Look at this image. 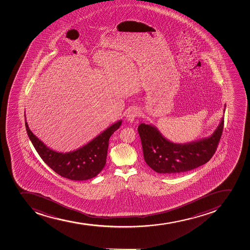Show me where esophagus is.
<instances>
[{
  "label": "esophagus",
  "mask_w": 250,
  "mask_h": 250,
  "mask_svg": "<svg viewBox=\"0 0 250 250\" xmlns=\"http://www.w3.org/2000/svg\"><path fill=\"white\" fill-rule=\"evenodd\" d=\"M139 116V112H138V109L135 107H132L128 110V112H126V119L128 122L133 123V121L135 120L136 117Z\"/></svg>",
  "instance_id": "1"
}]
</instances>
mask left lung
I'll return each mask as SVG.
<instances>
[{"mask_svg": "<svg viewBox=\"0 0 250 250\" xmlns=\"http://www.w3.org/2000/svg\"><path fill=\"white\" fill-rule=\"evenodd\" d=\"M226 104L224 106L225 112ZM224 118L211 135L186 143H175L165 138L156 126L142 123L138 128L146 163L164 175L190 171L202 166L214 155L224 128Z\"/></svg>", "mask_w": 250, "mask_h": 250, "instance_id": "left-lung-1", "label": "left lung"}]
</instances>
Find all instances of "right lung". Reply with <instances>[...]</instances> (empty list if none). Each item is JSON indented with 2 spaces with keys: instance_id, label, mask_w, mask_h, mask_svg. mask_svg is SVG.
Here are the masks:
<instances>
[{
  "instance_id": "add662e5",
  "label": "right lung",
  "mask_w": 250,
  "mask_h": 250,
  "mask_svg": "<svg viewBox=\"0 0 250 250\" xmlns=\"http://www.w3.org/2000/svg\"><path fill=\"white\" fill-rule=\"evenodd\" d=\"M26 133L41 159L55 172L72 181H86L97 176L106 164L108 141L119 128L120 120L107 127L89 143L69 152H58L40 140L29 128L25 114Z\"/></svg>"
}]
</instances>
